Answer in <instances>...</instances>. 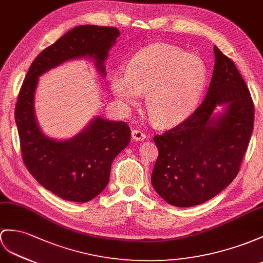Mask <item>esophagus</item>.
<instances>
[{"instance_id":"1","label":"esophagus","mask_w":263,"mask_h":263,"mask_svg":"<svg viewBox=\"0 0 263 263\" xmlns=\"http://www.w3.org/2000/svg\"><path fill=\"white\" fill-rule=\"evenodd\" d=\"M132 137L134 140H135V142H142V140H144L146 138V135L142 130L134 129L132 132Z\"/></svg>"}]
</instances>
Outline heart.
<instances>
[{
  "label": "heart",
  "mask_w": 263,
  "mask_h": 263,
  "mask_svg": "<svg viewBox=\"0 0 263 263\" xmlns=\"http://www.w3.org/2000/svg\"><path fill=\"white\" fill-rule=\"evenodd\" d=\"M208 82L200 55L155 44L140 50L127 63L126 73L111 77L110 89L121 104L135 106L146 95L148 116L157 126L182 123L197 108Z\"/></svg>",
  "instance_id": "1"
}]
</instances>
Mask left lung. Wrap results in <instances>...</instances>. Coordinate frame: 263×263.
<instances>
[{
    "mask_svg": "<svg viewBox=\"0 0 263 263\" xmlns=\"http://www.w3.org/2000/svg\"><path fill=\"white\" fill-rule=\"evenodd\" d=\"M214 55L202 104L182 124L154 137L158 158L152 185L174 206L198 205L226 189L238 175L252 134L254 109L246 82L217 47Z\"/></svg>",
    "mask_w": 263,
    "mask_h": 263,
    "instance_id": "left-lung-1",
    "label": "left lung"
}]
</instances>
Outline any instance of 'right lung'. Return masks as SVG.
Returning a JSON list of instances; mask_svg holds the SVG:
<instances>
[{
	"instance_id": "obj_1",
	"label": "right lung",
	"mask_w": 263,
	"mask_h": 263,
	"mask_svg": "<svg viewBox=\"0 0 263 263\" xmlns=\"http://www.w3.org/2000/svg\"><path fill=\"white\" fill-rule=\"evenodd\" d=\"M120 32L116 28L79 25L37 55L25 76L15 107V123L23 162L44 189L70 202L85 203L109 182L112 161L129 144L125 121L93 117L72 138L57 140L37 124L34 99L39 78L69 60L89 58L102 77L105 61Z\"/></svg>"
}]
</instances>
